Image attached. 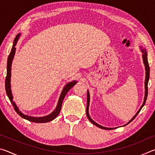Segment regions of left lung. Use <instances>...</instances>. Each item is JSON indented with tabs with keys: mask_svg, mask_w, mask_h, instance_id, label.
<instances>
[{
	"mask_svg": "<svg viewBox=\"0 0 155 155\" xmlns=\"http://www.w3.org/2000/svg\"><path fill=\"white\" fill-rule=\"evenodd\" d=\"M140 49H141V51L142 52V58H143V64L145 65V70H146V78H145V96H144V99H143V104L141 106V107L140 108V109L138 110L137 112L136 113V114L134 115L132 117V119H131L129 122H127V124H126L124 125L126 126L128 124H129L130 122H132L133 120L135 119V117L137 116V114L140 113V111H141V109H142V107L144 106V104L146 103V99H147V96H148V81H149V77H150V68H149V65H148V54H147V52H146V48H143L142 47H140ZM90 92H89V91L87 90V108H86V115H87V116L88 117V120H90V121L93 124H94L95 126H96L98 128H103V129H105V130H112V129H114L115 128H107V127H103V126L98 124V123H96V122H94V120L91 118L90 114H89V106H90Z\"/></svg>",
	"mask_w": 155,
	"mask_h": 155,
	"instance_id": "left-lung-1",
	"label": "left lung"
}]
</instances>
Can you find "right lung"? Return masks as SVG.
<instances>
[{
    "mask_svg": "<svg viewBox=\"0 0 155 155\" xmlns=\"http://www.w3.org/2000/svg\"><path fill=\"white\" fill-rule=\"evenodd\" d=\"M21 35V33L18 34L15 37V38L14 39V44H13V46L11 50V52H10L9 55L8 57V59H7V77H6V79H5V90H6V93L7 95L8 96V98L9 99L10 102L12 104L13 107L15 109V111H16L17 114L20 115V117H22V118H24L25 120H27L30 122H35V123H46V122H51L52 120H53L54 118H56L57 117V115H59L60 111H61V106H62V103L63 101L65 98V95H66L67 93L68 92L70 89H71L73 86H74L76 83H77V81H71V82L67 83L66 85L64 86V87L63 88V90L61 93V95L59 96L58 103H57L56 108L54 109V110L52 111L51 114H50L48 115H46V116H43V117H33V116H29L28 115H25L23 114L22 112H21L20 111L19 108H18V106L16 105L15 102L13 101L14 99V97H13L12 95V90H11V77H12V61L14 59V57L15 53V50H16V48H15V46H16L17 42L18 40H19V38Z\"/></svg>",
    "mask_w": 155,
    "mask_h": 155,
    "instance_id": "obj_1",
    "label": "right lung"
}]
</instances>
